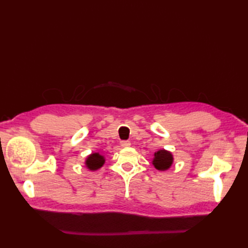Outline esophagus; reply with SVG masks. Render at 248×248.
I'll list each match as a JSON object with an SVG mask.
<instances>
[{
    "mask_svg": "<svg viewBox=\"0 0 248 248\" xmlns=\"http://www.w3.org/2000/svg\"><path fill=\"white\" fill-rule=\"evenodd\" d=\"M120 145H121V147H129L131 145V143L129 140H121Z\"/></svg>",
    "mask_w": 248,
    "mask_h": 248,
    "instance_id": "34e87169",
    "label": "esophagus"
}]
</instances>
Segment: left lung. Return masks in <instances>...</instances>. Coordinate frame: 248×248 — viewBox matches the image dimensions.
<instances>
[{"label":"left lung","instance_id":"obj_1","mask_svg":"<svg viewBox=\"0 0 248 248\" xmlns=\"http://www.w3.org/2000/svg\"><path fill=\"white\" fill-rule=\"evenodd\" d=\"M172 155L170 152L166 150H159L155 154V159L152 161V164L155 165L156 170H166L170 167L172 163Z\"/></svg>","mask_w":248,"mask_h":248}]
</instances>
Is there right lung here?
<instances>
[{
  "label": "right lung",
  "mask_w": 248,
  "mask_h": 248,
  "mask_svg": "<svg viewBox=\"0 0 248 248\" xmlns=\"http://www.w3.org/2000/svg\"><path fill=\"white\" fill-rule=\"evenodd\" d=\"M104 161L105 160L102 155H100L99 154H93L87 157L85 164L91 170H97L98 168L104 164Z\"/></svg>",
  "instance_id": "obj_1"
}]
</instances>
